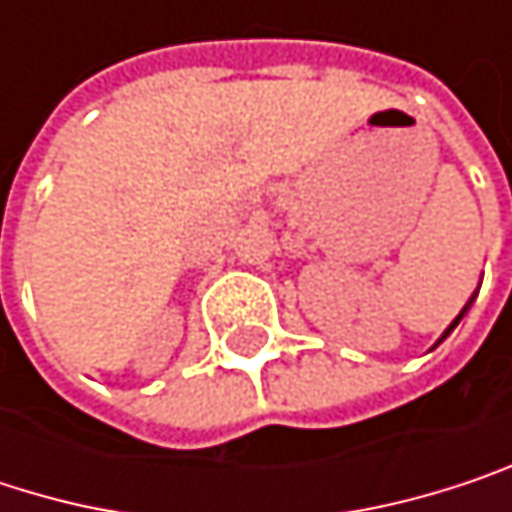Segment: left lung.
I'll list each match as a JSON object with an SVG mask.
<instances>
[{
    "instance_id": "8db88e82",
    "label": "left lung",
    "mask_w": 512,
    "mask_h": 512,
    "mask_svg": "<svg viewBox=\"0 0 512 512\" xmlns=\"http://www.w3.org/2000/svg\"><path fill=\"white\" fill-rule=\"evenodd\" d=\"M474 296H477V293H474ZM474 296H471V299H468V302H465V308H462L460 314H457V320H454V323H451V326H448V329H445V335H442V338H439V341H436V344H442V341H445V338H448V335H451V332H454V329H457V326H460V320H462V317H465V311H468V308H471V302H474Z\"/></svg>"
}]
</instances>
